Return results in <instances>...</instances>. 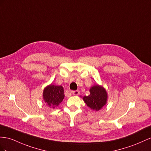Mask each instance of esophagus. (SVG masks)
Instances as JSON below:
<instances>
[{
  "mask_svg": "<svg viewBox=\"0 0 151 151\" xmlns=\"http://www.w3.org/2000/svg\"><path fill=\"white\" fill-rule=\"evenodd\" d=\"M71 93H72L73 95L77 96V95H78V94H80V91H71Z\"/></svg>",
  "mask_w": 151,
  "mask_h": 151,
  "instance_id": "1",
  "label": "esophagus"
}]
</instances>
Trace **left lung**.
I'll return each mask as SVG.
<instances>
[{"label":"left lung","mask_w":151,"mask_h":151,"mask_svg":"<svg viewBox=\"0 0 151 151\" xmlns=\"http://www.w3.org/2000/svg\"><path fill=\"white\" fill-rule=\"evenodd\" d=\"M90 94L83 96V100L92 110L99 111L103 109L108 100V94L103 86L97 84L90 88Z\"/></svg>","instance_id":"obj_1"}]
</instances>
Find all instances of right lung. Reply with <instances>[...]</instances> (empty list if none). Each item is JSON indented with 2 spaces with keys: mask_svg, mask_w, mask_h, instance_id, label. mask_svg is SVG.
Listing matches in <instances>:
<instances>
[{
  "mask_svg": "<svg viewBox=\"0 0 151 151\" xmlns=\"http://www.w3.org/2000/svg\"><path fill=\"white\" fill-rule=\"evenodd\" d=\"M42 98L45 103L50 108L55 109L63 101L64 98V88L61 86L48 85L43 90Z\"/></svg>",
  "mask_w": 151,
  "mask_h": 151,
  "instance_id": "right-lung-1",
  "label": "right lung"
}]
</instances>
